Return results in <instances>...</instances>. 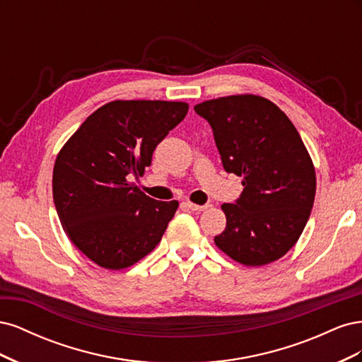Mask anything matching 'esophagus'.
Wrapping results in <instances>:
<instances>
[{
  "label": "esophagus",
  "mask_w": 362,
  "mask_h": 362,
  "mask_svg": "<svg viewBox=\"0 0 362 362\" xmlns=\"http://www.w3.org/2000/svg\"><path fill=\"white\" fill-rule=\"evenodd\" d=\"M185 205H187V208H189V210H192V211H205L206 208H210V206H211L210 204L198 205V204H193V202H185Z\"/></svg>",
  "instance_id": "obj_1"
}]
</instances>
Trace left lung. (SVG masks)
<instances>
[{"mask_svg": "<svg viewBox=\"0 0 362 362\" xmlns=\"http://www.w3.org/2000/svg\"><path fill=\"white\" fill-rule=\"evenodd\" d=\"M213 129L228 173L243 192L223 204L226 228L216 246L240 264L264 266L284 257L308 222L315 172L303 141L278 105L255 95H233L194 105Z\"/></svg>", "mask_w": 362, "mask_h": 362, "instance_id": "8db88e82", "label": "left lung"}]
</instances>
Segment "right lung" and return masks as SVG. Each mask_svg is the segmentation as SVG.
I'll return each mask as SVG.
<instances>
[{
    "label": "right lung",
    "instance_id": "1",
    "mask_svg": "<svg viewBox=\"0 0 362 362\" xmlns=\"http://www.w3.org/2000/svg\"><path fill=\"white\" fill-rule=\"evenodd\" d=\"M189 112L185 103L113 101L66 141L52 172V196L71 242L98 266L120 270L154 249L178 202L152 199L128 180Z\"/></svg>",
    "mask_w": 362,
    "mask_h": 362
}]
</instances>
